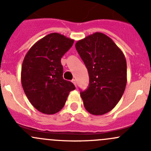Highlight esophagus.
<instances>
[{
  "label": "esophagus",
  "instance_id": "obj_1",
  "mask_svg": "<svg viewBox=\"0 0 151 151\" xmlns=\"http://www.w3.org/2000/svg\"><path fill=\"white\" fill-rule=\"evenodd\" d=\"M71 82H72V83H74V85H75V86H76V84H77V83H76V80H74V79H73V80H71Z\"/></svg>",
  "mask_w": 151,
  "mask_h": 151
}]
</instances>
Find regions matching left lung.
I'll return each instance as SVG.
<instances>
[{"instance_id":"obj_1","label":"left lung","mask_w":151,"mask_h":151,"mask_svg":"<svg viewBox=\"0 0 151 151\" xmlns=\"http://www.w3.org/2000/svg\"><path fill=\"white\" fill-rule=\"evenodd\" d=\"M75 47L89 74V85L80 91L86 110L101 115L112 110L122 97L127 79L126 60L119 47L102 33L78 41Z\"/></svg>"}]
</instances>
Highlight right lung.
<instances>
[{"mask_svg": "<svg viewBox=\"0 0 151 151\" xmlns=\"http://www.w3.org/2000/svg\"><path fill=\"white\" fill-rule=\"evenodd\" d=\"M74 40L52 33L38 41L22 62L21 82L25 95L37 110L47 115L57 113L64 106L71 82L63 78L61 58Z\"/></svg>", "mask_w": 151, "mask_h": 151, "instance_id": "right-lung-1", "label": "right lung"}]
</instances>
